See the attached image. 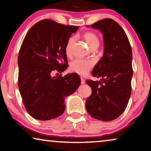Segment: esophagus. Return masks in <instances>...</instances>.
Segmentation results:
<instances>
[{
  "label": "esophagus",
  "instance_id": "1",
  "mask_svg": "<svg viewBox=\"0 0 151 151\" xmlns=\"http://www.w3.org/2000/svg\"><path fill=\"white\" fill-rule=\"evenodd\" d=\"M81 84L83 85V84L85 83V80L83 77H81Z\"/></svg>",
  "mask_w": 151,
  "mask_h": 151
}]
</instances>
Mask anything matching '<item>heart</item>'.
<instances>
[{
  "label": "heart",
  "mask_w": 151,
  "mask_h": 151,
  "mask_svg": "<svg viewBox=\"0 0 151 151\" xmlns=\"http://www.w3.org/2000/svg\"><path fill=\"white\" fill-rule=\"evenodd\" d=\"M83 38L90 48L95 47V46L99 47V39L95 33L92 32H86L83 35ZM75 41V38L74 37H71L68 39L67 42H66L65 46V53L67 56L70 55L71 48H72ZM93 65L94 63L92 60L76 59L70 63V69L72 72L84 76L89 73V71L93 68Z\"/></svg>",
  "instance_id": "1"
}]
</instances>
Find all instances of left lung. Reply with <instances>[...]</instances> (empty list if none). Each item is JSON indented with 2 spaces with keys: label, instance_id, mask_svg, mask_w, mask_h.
I'll use <instances>...</instances> for the list:
<instances>
[{
  "label": "left lung",
  "instance_id": "8db88e82",
  "mask_svg": "<svg viewBox=\"0 0 151 151\" xmlns=\"http://www.w3.org/2000/svg\"><path fill=\"white\" fill-rule=\"evenodd\" d=\"M91 27L103 33L104 52L92 72L101 81H86L92 89L86 109L93 118L111 121L124 111L131 96V47L124 30L114 20L104 19Z\"/></svg>",
  "mask_w": 151,
  "mask_h": 151
}]
</instances>
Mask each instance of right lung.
Segmentation results:
<instances>
[{"label": "right lung", "instance_id": "add662e5", "mask_svg": "<svg viewBox=\"0 0 151 151\" xmlns=\"http://www.w3.org/2000/svg\"><path fill=\"white\" fill-rule=\"evenodd\" d=\"M78 29L44 19L25 36L18 57V84L25 109L35 119L48 121L60 116L65 99L80 86L76 73L52 76L53 71L61 73L68 67L65 46Z\"/></svg>", "mask_w": 151, "mask_h": 151}]
</instances>
